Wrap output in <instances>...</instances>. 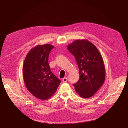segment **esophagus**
<instances>
[{
	"mask_svg": "<svg viewBox=\"0 0 128 128\" xmlns=\"http://www.w3.org/2000/svg\"><path fill=\"white\" fill-rule=\"evenodd\" d=\"M62 81H63V82H67V81H68V78H67V77H64V78H63L62 79Z\"/></svg>",
	"mask_w": 128,
	"mask_h": 128,
	"instance_id": "obj_1",
	"label": "esophagus"
}]
</instances>
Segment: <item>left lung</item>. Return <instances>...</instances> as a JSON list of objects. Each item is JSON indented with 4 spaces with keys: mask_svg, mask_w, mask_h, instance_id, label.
<instances>
[{
    "mask_svg": "<svg viewBox=\"0 0 128 128\" xmlns=\"http://www.w3.org/2000/svg\"><path fill=\"white\" fill-rule=\"evenodd\" d=\"M78 66L80 80L74 84L82 98L92 97L103 85L106 70L104 60L96 46L86 39L76 40L67 46Z\"/></svg>",
    "mask_w": 128,
    "mask_h": 128,
    "instance_id": "8db88e82",
    "label": "left lung"
}]
</instances>
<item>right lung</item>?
Instances as JSON below:
<instances>
[{
    "label": "right lung",
    "instance_id": "right-lung-1",
    "mask_svg": "<svg viewBox=\"0 0 128 128\" xmlns=\"http://www.w3.org/2000/svg\"><path fill=\"white\" fill-rule=\"evenodd\" d=\"M53 48L48 44L37 45L28 53L24 60V84L31 94L42 100L51 97L60 82L52 73L48 62L50 52Z\"/></svg>",
    "mask_w": 128,
    "mask_h": 128
}]
</instances>
